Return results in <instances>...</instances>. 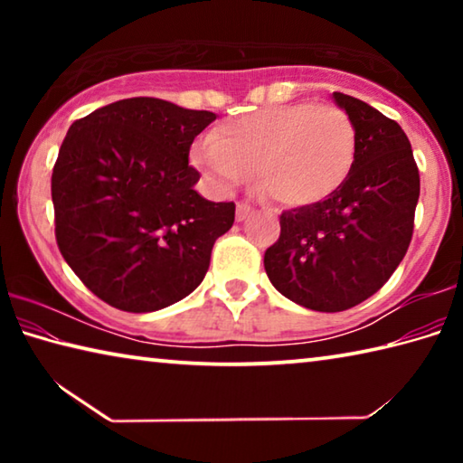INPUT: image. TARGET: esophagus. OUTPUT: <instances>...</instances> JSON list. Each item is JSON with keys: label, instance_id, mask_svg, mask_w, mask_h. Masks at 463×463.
<instances>
[{"label": "esophagus", "instance_id": "obj_1", "mask_svg": "<svg viewBox=\"0 0 463 463\" xmlns=\"http://www.w3.org/2000/svg\"><path fill=\"white\" fill-rule=\"evenodd\" d=\"M250 214H253V208H250L249 203H245V202L237 203V221H239V222L247 221V218H249Z\"/></svg>", "mask_w": 463, "mask_h": 463}]
</instances>
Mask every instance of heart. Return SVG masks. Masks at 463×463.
I'll return each instance as SVG.
<instances>
[{
	"label": "heart",
	"instance_id": "heart-1",
	"mask_svg": "<svg viewBox=\"0 0 463 463\" xmlns=\"http://www.w3.org/2000/svg\"><path fill=\"white\" fill-rule=\"evenodd\" d=\"M357 128L345 109L310 101L269 106L216 127L195 143L194 165L218 192L255 175L257 190L281 206H312L347 182Z\"/></svg>",
	"mask_w": 463,
	"mask_h": 463
}]
</instances>
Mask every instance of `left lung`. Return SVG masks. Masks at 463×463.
Wrapping results in <instances>:
<instances>
[{
	"instance_id": "left-lung-1",
	"label": "left lung",
	"mask_w": 463,
	"mask_h": 463,
	"mask_svg": "<svg viewBox=\"0 0 463 463\" xmlns=\"http://www.w3.org/2000/svg\"><path fill=\"white\" fill-rule=\"evenodd\" d=\"M333 98L357 128L354 171L326 200L281 213L263 257L278 292L318 312L354 308L386 284L409 250L420 194L401 124L357 98Z\"/></svg>"
}]
</instances>
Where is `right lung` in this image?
<instances>
[{
    "mask_svg": "<svg viewBox=\"0 0 463 463\" xmlns=\"http://www.w3.org/2000/svg\"><path fill=\"white\" fill-rule=\"evenodd\" d=\"M216 120L128 98L75 120L52 167L54 237L85 288L124 312L171 307L202 284L234 202L194 190V138Z\"/></svg>",
    "mask_w": 463,
    "mask_h": 463,
    "instance_id": "obj_1",
    "label": "right lung"
}]
</instances>
